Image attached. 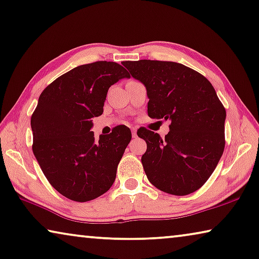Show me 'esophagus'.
Listing matches in <instances>:
<instances>
[{
  "mask_svg": "<svg viewBox=\"0 0 259 259\" xmlns=\"http://www.w3.org/2000/svg\"><path fill=\"white\" fill-rule=\"evenodd\" d=\"M131 133H133V137H136L137 136V129L136 128L131 129Z\"/></svg>",
  "mask_w": 259,
  "mask_h": 259,
  "instance_id": "esophagus-1",
  "label": "esophagus"
}]
</instances>
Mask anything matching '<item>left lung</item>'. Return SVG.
<instances>
[{"instance_id":"1","label":"left lung","mask_w":259,"mask_h":259,"mask_svg":"<svg viewBox=\"0 0 259 259\" xmlns=\"http://www.w3.org/2000/svg\"><path fill=\"white\" fill-rule=\"evenodd\" d=\"M131 76L144 83L148 114L168 119L163 140L142 128L146 142L142 164L150 183L173 195L198 191L214 172L225 150L226 109L202 74L173 61H123Z\"/></svg>"}]
</instances>
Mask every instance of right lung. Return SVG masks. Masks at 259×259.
<instances>
[{
    "label": "right lung",
    "mask_w": 259,
    "mask_h": 259,
    "mask_svg": "<svg viewBox=\"0 0 259 259\" xmlns=\"http://www.w3.org/2000/svg\"><path fill=\"white\" fill-rule=\"evenodd\" d=\"M130 78L114 61H95L71 69L50 83L31 116L32 151L52 187L76 202L105 194L131 140L118 125L95 140L92 118L103 113L111 84Z\"/></svg>",
    "instance_id": "obj_1"
}]
</instances>
